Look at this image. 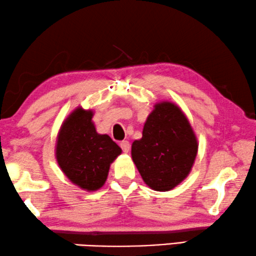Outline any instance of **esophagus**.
I'll use <instances>...</instances> for the list:
<instances>
[{
    "label": "esophagus",
    "instance_id": "esophagus-1",
    "mask_svg": "<svg viewBox=\"0 0 256 256\" xmlns=\"http://www.w3.org/2000/svg\"><path fill=\"white\" fill-rule=\"evenodd\" d=\"M120 145L122 150H123L124 153L130 152V147H131V145H130V142H128V140H123V142H120Z\"/></svg>",
    "mask_w": 256,
    "mask_h": 256
}]
</instances>
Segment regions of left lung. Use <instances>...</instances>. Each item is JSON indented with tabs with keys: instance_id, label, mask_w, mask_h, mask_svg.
<instances>
[{
	"instance_id": "1",
	"label": "left lung",
	"mask_w": 256,
	"mask_h": 256,
	"mask_svg": "<svg viewBox=\"0 0 256 256\" xmlns=\"http://www.w3.org/2000/svg\"><path fill=\"white\" fill-rule=\"evenodd\" d=\"M198 144L192 125L178 106L156 103L134 140L131 154L144 182L156 192H168L192 170Z\"/></svg>"
}]
</instances>
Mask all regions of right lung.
I'll return each mask as SVG.
<instances>
[{"label": "right lung", "instance_id": "add662e5", "mask_svg": "<svg viewBox=\"0 0 256 256\" xmlns=\"http://www.w3.org/2000/svg\"><path fill=\"white\" fill-rule=\"evenodd\" d=\"M92 111L78 108L61 125L56 156L64 174L88 192L102 188L110 164L122 153L108 134L96 132Z\"/></svg>", "mask_w": 256, "mask_h": 256}]
</instances>
